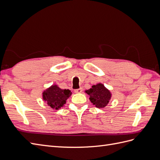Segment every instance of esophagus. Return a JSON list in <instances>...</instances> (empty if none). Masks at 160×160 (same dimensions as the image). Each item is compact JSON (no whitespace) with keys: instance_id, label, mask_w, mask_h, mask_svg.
<instances>
[{"instance_id":"esophagus-1","label":"esophagus","mask_w":160,"mask_h":160,"mask_svg":"<svg viewBox=\"0 0 160 160\" xmlns=\"http://www.w3.org/2000/svg\"><path fill=\"white\" fill-rule=\"evenodd\" d=\"M83 91V89H82L81 88H79V89H75V92L76 93H81V92Z\"/></svg>"}]
</instances>
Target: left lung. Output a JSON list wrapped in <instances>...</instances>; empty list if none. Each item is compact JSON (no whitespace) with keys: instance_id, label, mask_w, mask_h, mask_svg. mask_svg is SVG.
I'll return each instance as SVG.
<instances>
[{"instance_id":"obj_1","label":"left lung","mask_w":160,"mask_h":160,"mask_svg":"<svg viewBox=\"0 0 160 160\" xmlns=\"http://www.w3.org/2000/svg\"><path fill=\"white\" fill-rule=\"evenodd\" d=\"M86 93L90 96L89 99L91 103L98 108H105L111 98L109 91L101 83L93 85L91 89L86 91Z\"/></svg>"}]
</instances>
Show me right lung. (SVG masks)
Segmentation results:
<instances>
[{"label":"right lung","mask_w":160,"mask_h":160,"mask_svg":"<svg viewBox=\"0 0 160 160\" xmlns=\"http://www.w3.org/2000/svg\"><path fill=\"white\" fill-rule=\"evenodd\" d=\"M69 89H61L57 85H52L42 94L43 99L53 109H58L66 103V101L71 95Z\"/></svg>","instance_id":"add662e5"}]
</instances>
